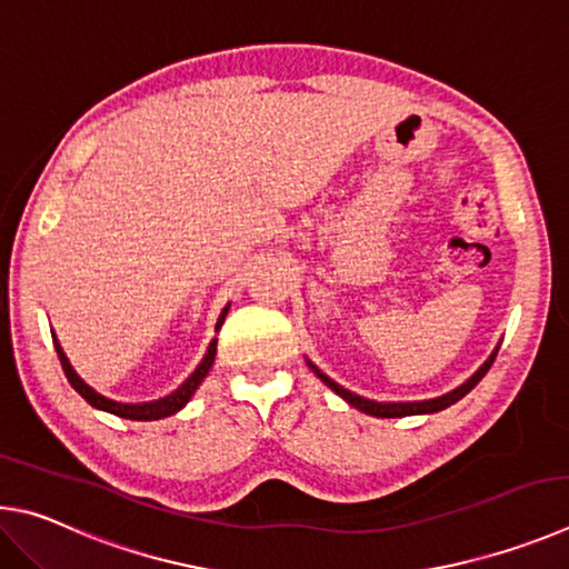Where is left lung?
I'll return each mask as SVG.
<instances>
[{"label":"left lung","instance_id":"left-lung-1","mask_svg":"<svg viewBox=\"0 0 569 569\" xmlns=\"http://www.w3.org/2000/svg\"><path fill=\"white\" fill-rule=\"evenodd\" d=\"M495 357H497V350L490 355V360H487L480 370H477L470 380H467L465 385H460L457 387V390H452V392H447V395H442V397H435V400H422V402H375V400H365V397H360V395H355V392H350V390H345L342 385H337L335 380H330V377H327L322 370H317V367L307 360V365L312 367V372L320 377V380L330 387L332 392H337L342 397L345 402H350L355 410H360V412H367V415H372V417H410V415H432V412H440V410H445V407H450V405H455L457 400H462V397L472 390V387L482 380V377L487 375V370H490L492 367V362H495Z\"/></svg>","mask_w":569,"mask_h":569}]
</instances>
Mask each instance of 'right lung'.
I'll return each instance as SVG.
<instances>
[{
    "label": "right lung",
    "instance_id": "1",
    "mask_svg": "<svg viewBox=\"0 0 569 569\" xmlns=\"http://www.w3.org/2000/svg\"><path fill=\"white\" fill-rule=\"evenodd\" d=\"M227 310H229V305L224 307L222 315H219L217 330H219V327H222L224 317H227ZM52 340H54V350H57V355H59V362H62V370H64V375H67L69 385H72L74 390H77L79 395H82L89 405L97 407V410H104V412H109V415L124 417V420H142V422H147V420H162V417H169V415H174V412L182 410V407H184L189 400H192L194 390H197L199 385H202L207 372L212 370V362H214V355H217V340H212V342H209V347H207L204 360L197 365V370H194L192 375H189L187 380H184L182 385H179L172 395L159 397V400H152V402H137V405H132V402H114V400H109V397H104V395H99L97 390H92V387H89V385L82 380V377H79V375L74 372V367L69 365L67 355H64L62 347H59L54 335H52Z\"/></svg>",
    "mask_w": 569,
    "mask_h": 569
}]
</instances>
